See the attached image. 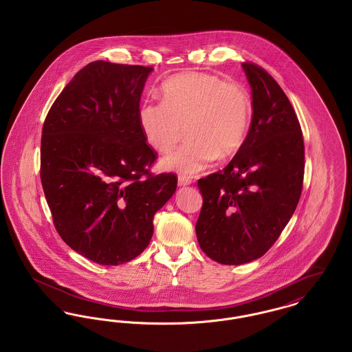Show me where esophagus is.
Instances as JSON below:
<instances>
[{"label": "esophagus", "mask_w": 352, "mask_h": 352, "mask_svg": "<svg viewBox=\"0 0 352 352\" xmlns=\"http://www.w3.org/2000/svg\"><path fill=\"white\" fill-rule=\"evenodd\" d=\"M191 182H192V181H191L190 177H186V175H179V177H178V186H181V187L188 186Z\"/></svg>", "instance_id": "obj_1"}]
</instances>
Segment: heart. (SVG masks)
<instances>
[{"label": "heart", "mask_w": 352, "mask_h": 352, "mask_svg": "<svg viewBox=\"0 0 352 352\" xmlns=\"http://www.w3.org/2000/svg\"><path fill=\"white\" fill-rule=\"evenodd\" d=\"M251 120V99L237 83L215 75L186 72L162 85V102L144 101L138 122L158 153L171 151L186 129L188 141L161 162L164 170L192 175L217 157L234 155L244 142Z\"/></svg>", "instance_id": "obj_1"}]
</instances>
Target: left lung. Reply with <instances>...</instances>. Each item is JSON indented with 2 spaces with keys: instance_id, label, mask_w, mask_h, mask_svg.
Returning <instances> with one entry per match:
<instances>
[{
  "instance_id": "obj_1",
  "label": "left lung",
  "mask_w": 352,
  "mask_h": 352,
  "mask_svg": "<svg viewBox=\"0 0 352 352\" xmlns=\"http://www.w3.org/2000/svg\"><path fill=\"white\" fill-rule=\"evenodd\" d=\"M241 66L252 88L250 132L226 168L198 181V243L224 265L268 252L296 211L305 173L301 125L287 96L264 68Z\"/></svg>"
}]
</instances>
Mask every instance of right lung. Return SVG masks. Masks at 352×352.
Returning a JSON list of instances; mask_svg holds the SVG:
<instances>
[{"label": "right lung", "mask_w": 352, "mask_h": 352, "mask_svg": "<svg viewBox=\"0 0 352 352\" xmlns=\"http://www.w3.org/2000/svg\"><path fill=\"white\" fill-rule=\"evenodd\" d=\"M153 67L96 60L51 105L41 141V181L54 226L71 250L120 265L149 245L155 212L178 178L153 175L138 108Z\"/></svg>", "instance_id": "1"}]
</instances>
